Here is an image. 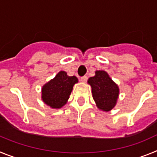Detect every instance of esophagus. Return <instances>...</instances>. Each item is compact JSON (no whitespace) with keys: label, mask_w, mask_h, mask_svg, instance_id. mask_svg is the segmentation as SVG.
<instances>
[{"label":"esophagus","mask_w":157,"mask_h":157,"mask_svg":"<svg viewBox=\"0 0 157 157\" xmlns=\"http://www.w3.org/2000/svg\"><path fill=\"white\" fill-rule=\"evenodd\" d=\"M87 78H88L87 76H82V77H81V81L82 82H86L87 81Z\"/></svg>","instance_id":"1"}]
</instances>
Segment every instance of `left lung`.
Segmentation results:
<instances>
[{
    "label": "left lung",
    "mask_w": 157,
    "mask_h": 157,
    "mask_svg": "<svg viewBox=\"0 0 157 157\" xmlns=\"http://www.w3.org/2000/svg\"><path fill=\"white\" fill-rule=\"evenodd\" d=\"M92 89L93 98L100 110L109 112L116 105L120 88L105 71H96L87 81Z\"/></svg>",
    "instance_id": "8db88e82"
}]
</instances>
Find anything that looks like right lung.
<instances>
[{
    "mask_svg": "<svg viewBox=\"0 0 157 157\" xmlns=\"http://www.w3.org/2000/svg\"><path fill=\"white\" fill-rule=\"evenodd\" d=\"M78 82L76 76H68L66 71H60L41 87V100L52 109H61L67 104L73 86Z\"/></svg>",
    "mask_w": 157,
    "mask_h": 157,
    "instance_id": "right-lung-1",
    "label": "right lung"
}]
</instances>
